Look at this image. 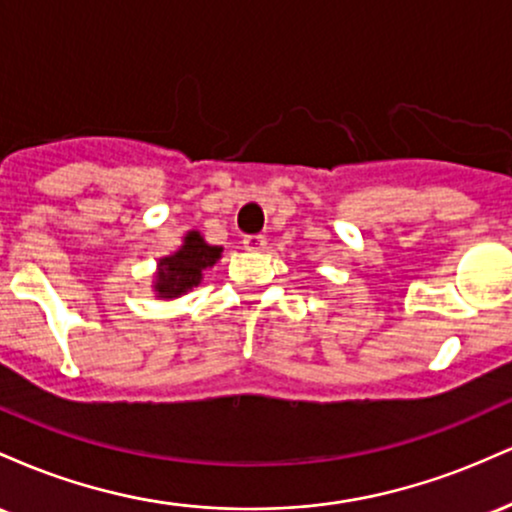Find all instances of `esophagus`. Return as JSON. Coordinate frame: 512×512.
Returning a JSON list of instances; mask_svg holds the SVG:
<instances>
[{
    "mask_svg": "<svg viewBox=\"0 0 512 512\" xmlns=\"http://www.w3.org/2000/svg\"><path fill=\"white\" fill-rule=\"evenodd\" d=\"M243 248L248 252H262L264 248H267V240H264V236H245Z\"/></svg>",
    "mask_w": 512,
    "mask_h": 512,
    "instance_id": "34e87169",
    "label": "esophagus"
}]
</instances>
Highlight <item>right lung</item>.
I'll list each match as a JSON object with an SVG mask.
<instances>
[{
	"label": "right lung",
	"mask_w": 512,
	"mask_h": 512,
	"mask_svg": "<svg viewBox=\"0 0 512 512\" xmlns=\"http://www.w3.org/2000/svg\"><path fill=\"white\" fill-rule=\"evenodd\" d=\"M221 252V245H209L199 231H187L180 248L161 257L156 264L154 281H151L156 298L173 301L195 289L202 284L204 272L221 260Z\"/></svg>",
	"instance_id": "1"
}]
</instances>
